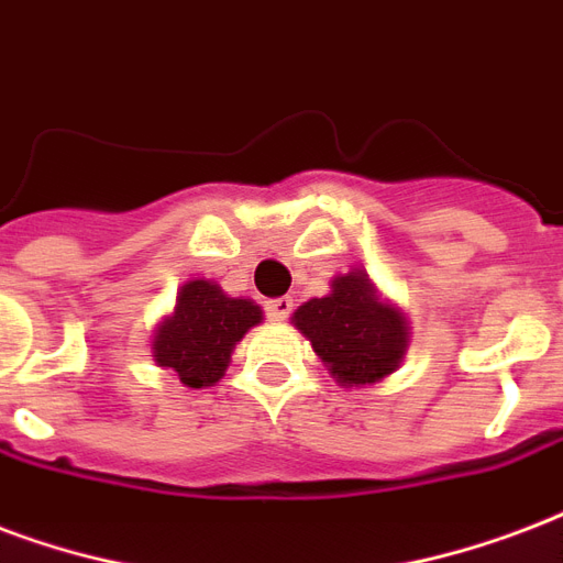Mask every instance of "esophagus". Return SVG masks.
<instances>
[{"mask_svg":"<svg viewBox=\"0 0 563 563\" xmlns=\"http://www.w3.org/2000/svg\"><path fill=\"white\" fill-rule=\"evenodd\" d=\"M291 307H295V303H291V298H272L268 303H265V312H268V319L280 324V321L289 319Z\"/></svg>","mask_w":563,"mask_h":563,"instance_id":"esophagus-1","label":"esophagus"}]
</instances>
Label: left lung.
<instances>
[{"label": "left lung", "mask_w": 563, "mask_h": 563, "mask_svg": "<svg viewBox=\"0 0 563 563\" xmlns=\"http://www.w3.org/2000/svg\"><path fill=\"white\" fill-rule=\"evenodd\" d=\"M291 321L342 386L384 380L405 360V312L377 295L366 272L339 274L330 295L307 300Z\"/></svg>", "instance_id": "8db88e82"}]
</instances>
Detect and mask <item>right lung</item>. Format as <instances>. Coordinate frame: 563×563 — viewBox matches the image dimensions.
<instances>
[{
	"label": "right lung",
	"instance_id": "add662e5",
	"mask_svg": "<svg viewBox=\"0 0 563 563\" xmlns=\"http://www.w3.org/2000/svg\"><path fill=\"white\" fill-rule=\"evenodd\" d=\"M260 321L263 310L251 298H230L212 280H188L174 312L156 328L153 357L186 386L206 389L224 377L235 342Z\"/></svg>",
	"mask_w": 563,
	"mask_h": 563
}]
</instances>
